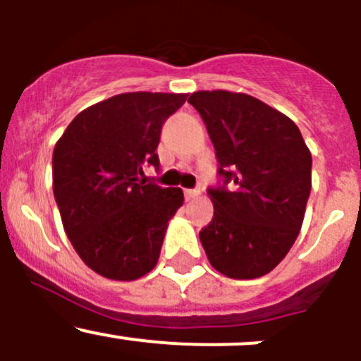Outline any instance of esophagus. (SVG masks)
<instances>
[{"mask_svg":"<svg viewBox=\"0 0 361 361\" xmlns=\"http://www.w3.org/2000/svg\"><path fill=\"white\" fill-rule=\"evenodd\" d=\"M201 195V190H197V188H188V190H185V199L187 201H192V199L199 197Z\"/></svg>","mask_w":361,"mask_h":361,"instance_id":"1","label":"esophagus"}]
</instances>
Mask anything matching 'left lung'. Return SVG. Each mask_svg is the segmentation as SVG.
<instances>
[{
  "label": "left lung",
  "mask_w": 361,
  "mask_h": 361,
  "mask_svg": "<svg viewBox=\"0 0 361 361\" xmlns=\"http://www.w3.org/2000/svg\"><path fill=\"white\" fill-rule=\"evenodd\" d=\"M224 185L209 188L213 220L199 232L209 264L232 279L271 272L293 246L311 194V152L285 113L257 97L199 90ZM231 183V190L224 185Z\"/></svg>",
  "instance_id": "1"
}]
</instances>
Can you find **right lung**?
<instances>
[{"label": "right lung", "mask_w": 361, "mask_h": 361, "mask_svg": "<svg viewBox=\"0 0 361 361\" xmlns=\"http://www.w3.org/2000/svg\"><path fill=\"white\" fill-rule=\"evenodd\" d=\"M188 94L126 92L80 111L56 143L54 197L78 257L99 276L134 281L157 265L181 188L140 183L167 116Z\"/></svg>", "instance_id": "1"}]
</instances>
